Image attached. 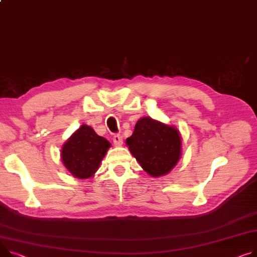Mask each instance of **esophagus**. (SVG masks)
Listing matches in <instances>:
<instances>
[{
    "instance_id": "obj_1",
    "label": "esophagus",
    "mask_w": 257,
    "mask_h": 257,
    "mask_svg": "<svg viewBox=\"0 0 257 257\" xmlns=\"http://www.w3.org/2000/svg\"><path fill=\"white\" fill-rule=\"evenodd\" d=\"M112 142L114 144L115 147H121L123 145V138L122 135L119 134H114L113 138H112Z\"/></svg>"
}]
</instances>
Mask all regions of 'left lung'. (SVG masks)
Segmentation results:
<instances>
[{
    "label": "left lung",
    "mask_w": 257,
    "mask_h": 257,
    "mask_svg": "<svg viewBox=\"0 0 257 257\" xmlns=\"http://www.w3.org/2000/svg\"><path fill=\"white\" fill-rule=\"evenodd\" d=\"M132 155L152 177L168 174L181 156L179 131L151 117H143L126 141Z\"/></svg>",
    "instance_id": "8db88e82"
}]
</instances>
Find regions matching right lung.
I'll list each match as a JSON object with an SVG mask.
<instances>
[{"instance_id":"1","label":"right lung","mask_w":257,"mask_h":257,"mask_svg":"<svg viewBox=\"0 0 257 257\" xmlns=\"http://www.w3.org/2000/svg\"><path fill=\"white\" fill-rule=\"evenodd\" d=\"M110 144L90 126L82 125L62 149L66 168L77 179H88L98 169Z\"/></svg>"}]
</instances>
